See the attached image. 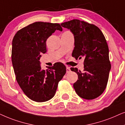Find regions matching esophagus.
Returning <instances> with one entry per match:
<instances>
[{
  "label": "esophagus",
  "instance_id": "obj_1",
  "mask_svg": "<svg viewBox=\"0 0 125 125\" xmlns=\"http://www.w3.org/2000/svg\"><path fill=\"white\" fill-rule=\"evenodd\" d=\"M70 71H71V70L69 67H66V73H69L70 72Z\"/></svg>",
  "mask_w": 125,
  "mask_h": 125
}]
</instances>
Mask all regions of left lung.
Wrapping results in <instances>:
<instances>
[{
  "label": "left lung",
  "instance_id": "left-lung-1",
  "mask_svg": "<svg viewBox=\"0 0 125 125\" xmlns=\"http://www.w3.org/2000/svg\"><path fill=\"white\" fill-rule=\"evenodd\" d=\"M74 36L72 56L84 59L83 71L71 67L78 79L73 84L78 95L83 99H93L104 93L107 86L111 64L109 47L104 36L98 27L78 19L61 23Z\"/></svg>",
  "mask_w": 125,
  "mask_h": 125
}]
</instances>
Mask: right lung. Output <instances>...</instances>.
I'll use <instances>...</instances> for the list:
<instances>
[{
	"label": "right lung",
	"mask_w": 125,
	"mask_h": 125,
	"mask_svg": "<svg viewBox=\"0 0 125 125\" xmlns=\"http://www.w3.org/2000/svg\"><path fill=\"white\" fill-rule=\"evenodd\" d=\"M55 30L62 31L58 23L37 21L18 31L12 40L11 59L16 79L26 96L35 102L52 98L66 73L61 62L46 70L41 69V54L46 52V41Z\"/></svg>",
	"instance_id": "1"
}]
</instances>
